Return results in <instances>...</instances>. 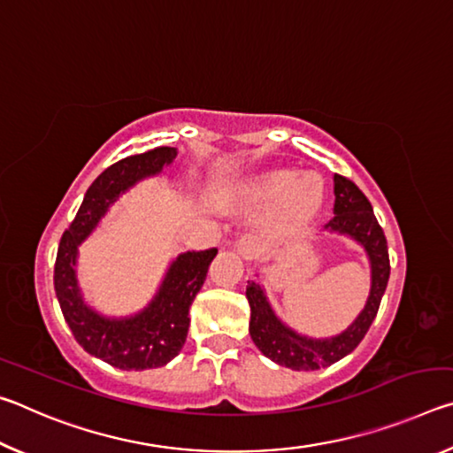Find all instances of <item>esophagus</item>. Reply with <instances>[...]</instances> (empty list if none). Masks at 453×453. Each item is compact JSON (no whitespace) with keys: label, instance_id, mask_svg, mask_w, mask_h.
<instances>
[{"label":"esophagus","instance_id":"1","mask_svg":"<svg viewBox=\"0 0 453 453\" xmlns=\"http://www.w3.org/2000/svg\"><path fill=\"white\" fill-rule=\"evenodd\" d=\"M235 250H237V254L245 259V262H254V259H257V256H259V245L256 243L254 237H250V235H243L242 240H237Z\"/></svg>","mask_w":453,"mask_h":453}]
</instances>
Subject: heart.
Listing matches in <instances>:
<instances>
[{
  "label": "heart",
  "mask_w": 453,
  "mask_h": 453,
  "mask_svg": "<svg viewBox=\"0 0 453 453\" xmlns=\"http://www.w3.org/2000/svg\"><path fill=\"white\" fill-rule=\"evenodd\" d=\"M245 202H275L272 224L280 235H296L308 227L324 203V183L318 175L297 178L294 170L272 167L254 175L240 188Z\"/></svg>",
  "instance_id": "heart-1"
}]
</instances>
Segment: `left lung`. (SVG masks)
Returning a JSON list of instances; mask_svg holds the SVG:
<instances>
[{
    "label": "left lung",
    "instance_id": "obj_1",
    "mask_svg": "<svg viewBox=\"0 0 453 453\" xmlns=\"http://www.w3.org/2000/svg\"><path fill=\"white\" fill-rule=\"evenodd\" d=\"M334 218L326 224V232L348 235L362 245L372 270L370 296H367V302L359 316L351 321V326L332 337H310L297 334L296 329H291L278 318L259 281H248V289H245V297H248L251 308V340L265 357L296 372L319 370V367L332 365L351 354L375 319L389 280L388 242L373 216L372 203L367 202V197L354 181L337 173L334 175Z\"/></svg>",
    "mask_w": 453,
    "mask_h": 453
}]
</instances>
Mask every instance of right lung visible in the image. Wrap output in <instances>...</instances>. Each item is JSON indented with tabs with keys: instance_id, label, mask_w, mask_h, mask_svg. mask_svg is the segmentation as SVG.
Returning a JSON list of instances; mask_svg holds the SVG:
<instances>
[{
	"instance_id": "1",
	"label": "right lung",
	"mask_w": 453,
	"mask_h": 453,
	"mask_svg": "<svg viewBox=\"0 0 453 453\" xmlns=\"http://www.w3.org/2000/svg\"><path fill=\"white\" fill-rule=\"evenodd\" d=\"M175 156V148H156L107 167L89 186L78 216L61 235L58 248L53 286L67 326L89 356L119 370L162 367L180 354L188 337L191 302L202 289L218 250L180 254L167 267L151 302L124 318L104 316L83 300L75 270L78 251L119 196L142 180L162 173Z\"/></svg>"
}]
</instances>
